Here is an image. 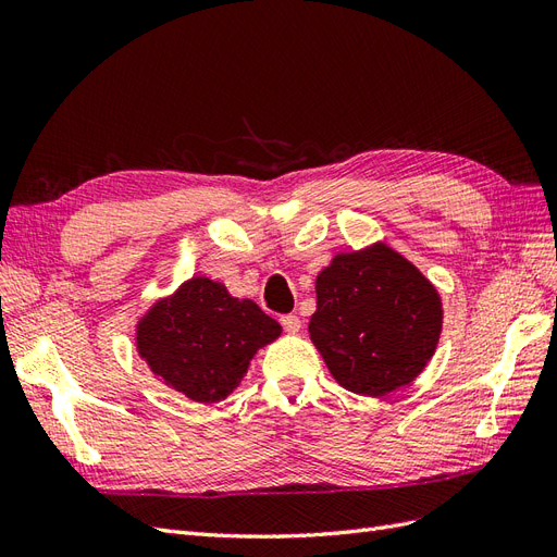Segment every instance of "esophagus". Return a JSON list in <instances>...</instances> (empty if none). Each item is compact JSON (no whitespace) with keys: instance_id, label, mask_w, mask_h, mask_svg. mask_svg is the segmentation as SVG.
<instances>
[{"instance_id":"obj_1","label":"esophagus","mask_w":557,"mask_h":557,"mask_svg":"<svg viewBox=\"0 0 557 557\" xmlns=\"http://www.w3.org/2000/svg\"><path fill=\"white\" fill-rule=\"evenodd\" d=\"M281 325H283L285 332L295 334V332H299V327H301V320H299L295 313H288V315H281Z\"/></svg>"}]
</instances>
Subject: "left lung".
Listing matches in <instances>:
<instances>
[{
    "label": "left lung",
    "instance_id": "left-lung-1",
    "mask_svg": "<svg viewBox=\"0 0 557 557\" xmlns=\"http://www.w3.org/2000/svg\"><path fill=\"white\" fill-rule=\"evenodd\" d=\"M442 297L385 244L339 252L315 278L309 334L346 391L383 397L409 385L434 356Z\"/></svg>",
    "mask_w": 557,
    "mask_h": 557
}]
</instances>
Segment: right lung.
Instances as JSON below:
<instances>
[{"label":"right lung","instance_id":"right-lung-1","mask_svg":"<svg viewBox=\"0 0 557 557\" xmlns=\"http://www.w3.org/2000/svg\"><path fill=\"white\" fill-rule=\"evenodd\" d=\"M281 325L256 301L232 297L223 283L193 276L156 301L137 325V350L164 385L193 401L225 399L256 352Z\"/></svg>","mask_w":557,"mask_h":557}]
</instances>
